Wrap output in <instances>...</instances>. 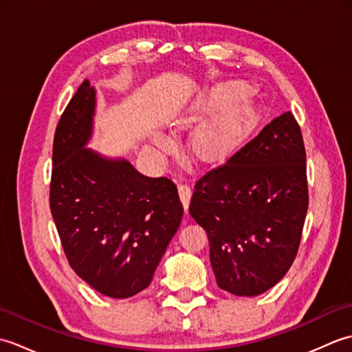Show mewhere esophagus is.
I'll return each mask as SVG.
<instances>
[{
	"label": "esophagus",
	"instance_id": "obj_1",
	"mask_svg": "<svg viewBox=\"0 0 352 352\" xmlns=\"http://www.w3.org/2000/svg\"><path fill=\"white\" fill-rule=\"evenodd\" d=\"M178 195H180L182 203L184 208H188L190 204V198H192V189L189 184H180L178 186Z\"/></svg>",
	"mask_w": 352,
	"mask_h": 352
}]
</instances>
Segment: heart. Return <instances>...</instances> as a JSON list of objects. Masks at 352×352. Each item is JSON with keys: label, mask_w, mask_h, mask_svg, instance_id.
<instances>
[{"label": "heart", "mask_w": 352, "mask_h": 352, "mask_svg": "<svg viewBox=\"0 0 352 352\" xmlns=\"http://www.w3.org/2000/svg\"><path fill=\"white\" fill-rule=\"evenodd\" d=\"M228 89H221V91L213 92L207 98L206 110L213 111L222 107L228 101ZM239 125H241V109L234 101H230L222 109L221 113L199 131L197 138V153L201 159L214 162L226 155L237 136ZM154 142L160 148L168 145V142L159 136L154 138Z\"/></svg>", "instance_id": "b5f03b06"}]
</instances>
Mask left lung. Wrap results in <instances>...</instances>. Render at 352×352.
<instances>
[{
	"label": "left lung",
	"mask_w": 352,
	"mask_h": 352,
	"mask_svg": "<svg viewBox=\"0 0 352 352\" xmlns=\"http://www.w3.org/2000/svg\"><path fill=\"white\" fill-rule=\"evenodd\" d=\"M307 208L302 134L286 111L195 184L189 213L207 233L218 286L237 296L274 287L296 257Z\"/></svg>",
	"instance_id": "obj_1"
}]
</instances>
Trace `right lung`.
<instances>
[{"instance_id":"1","label":"right lung","mask_w":352,"mask_h":352,"mask_svg":"<svg viewBox=\"0 0 352 352\" xmlns=\"http://www.w3.org/2000/svg\"><path fill=\"white\" fill-rule=\"evenodd\" d=\"M96 91L85 80L57 124L50 207L71 267L100 294L124 300L149 286L177 233L183 204L166 177L87 148Z\"/></svg>"}]
</instances>
